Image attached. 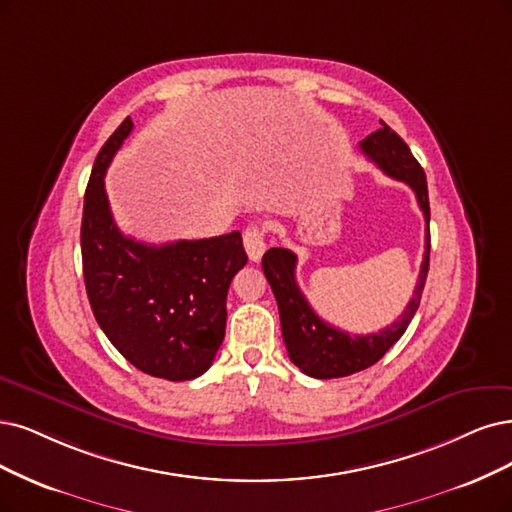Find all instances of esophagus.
<instances>
[{"label":"esophagus","instance_id":"esophagus-1","mask_svg":"<svg viewBox=\"0 0 512 512\" xmlns=\"http://www.w3.org/2000/svg\"><path fill=\"white\" fill-rule=\"evenodd\" d=\"M242 240H244L246 255L251 257V261H259L263 253H266V232H263L259 225L246 227Z\"/></svg>","mask_w":512,"mask_h":512}]
</instances>
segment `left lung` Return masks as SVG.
<instances>
[{
  "label": "left lung",
  "mask_w": 512,
  "mask_h": 512,
  "mask_svg": "<svg viewBox=\"0 0 512 512\" xmlns=\"http://www.w3.org/2000/svg\"><path fill=\"white\" fill-rule=\"evenodd\" d=\"M361 151L371 162L380 166L388 177L403 181L413 189L426 219V253L420 268L418 285H415L413 297L401 318L390 327L382 329L380 333L369 335H350L342 329H335L312 310L306 295L297 287L295 253H291L289 249H278L276 246V249H270L263 255L261 268L276 297L282 339H285L289 358L306 375L318 377V380L346 377L380 361V358L399 342L401 335L409 327L413 314L418 312L428 276L430 204L424 168L413 158L409 145L384 122L380 130L371 132L367 139L361 141Z\"/></svg>",
  "instance_id": "1"
}]
</instances>
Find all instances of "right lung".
Masks as SVG:
<instances>
[{
	"instance_id": "add662e5",
	"label": "right lung",
	"mask_w": 512,
	"mask_h": 512,
	"mask_svg": "<svg viewBox=\"0 0 512 512\" xmlns=\"http://www.w3.org/2000/svg\"><path fill=\"white\" fill-rule=\"evenodd\" d=\"M126 118L101 147L84 194L82 266L94 318L130 365L170 382L213 365L225 335V299L244 268L240 232L145 244L113 221L105 173L130 135Z\"/></svg>"
}]
</instances>
